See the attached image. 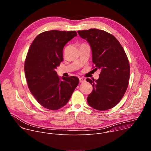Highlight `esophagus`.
<instances>
[{
  "label": "esophagus",
  "instance_id": "34e87169",
  "mask_svg": "<svg viewBox=\"0 0 151 151\" xmlns=\"http://www.w3.org/2000/svg\"><path fill=\"white\" fill-rule=\"evenodd\" d=\"M79 82L81 83L84 82H85V79L84 78H79Z\"/></svg>",
  "mask_w": 151,
  "mask_h": 151
}]
</instances>
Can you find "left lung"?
I'll return each mask as SVG.
<instances>
[{
    "mask_svg": "<svg viewBox=\"0 0 151 151\" xmlns=\"http://www.w3.org/2000/svg\"><path fill=\"white\" fill-rule=\"evenodd\" d=\"M78 33L89 43L94 69L101 70L98 79H87L93 87L88 103L99 111L111 109L120 101L128 87L130 68L127 55L115 37L105 31L91 29Z\"/></svg>",
    "mask_w": 151,
    "mask_h": 151,
    "instance_id": "8db88e82",
    "label": "left lung"
}]
</instances>
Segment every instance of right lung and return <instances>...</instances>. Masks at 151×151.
Listing matches in <instances>:
<instances>
[{"mask_svg":"<svg viewBox=\"0 0 151 151\" xmlns=\"http://www.w3.org/2000/svg\"><path fill=\"white\" fill-rule=\"evenodd\" d=\"M77 36L75 31L51 30L37 35L27 52L24 72L28 87L37 102L57 110L70 100L79 80L76 76L60 77L55 69L63 60V50Z\"/></svg>","mask_w":151,"mask_h":151,"instance_id":"obj_1","label":"right lung"}]
</instances>
